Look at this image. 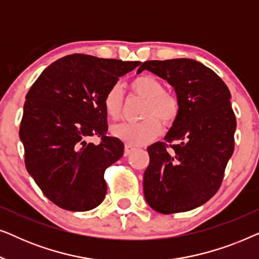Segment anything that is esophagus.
Wrapping results in <instances>:
<instances>
[{
  "label": "esophagus",
  "mask_w": 259,
  "mask_h": 259,
  "mask_svg": "<svg viewBox=\"0 0 259 259\" xmlns=\"http://www.w3.org/2000/svg\"><path fill=\"white\" fill-rule=\"evenodd\" d=\"M134 150V147L131 146V145H126L125 146V155H130Z\"/></svg>",
  "instance_id": "esophagus-1"
}]
</instances>
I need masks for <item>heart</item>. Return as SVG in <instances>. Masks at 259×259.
<instances>
[{"mask_svg":"<svg viewBox=\"0 0 259 259\" xmlns=\"http://www.w3.org/2000/svg\"><path fill=\"white\" fill-rule=\"evenodd\" d=\"M131 90L146 99L140 121L122 122L112 127V133L131 145H140L150 141L161 132L164 125H172L180 113V101L175 93L165 90L164 83L157 76L143 74L131 82ZM123 95L120 84H114L106 92L104 108L109 119L118 120L122 114Z\"/></svg>","mask_w":259,"mask_h":259,"instance_id":"1","label":"heart"}]
</instances>
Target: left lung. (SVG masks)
I'll return each mask as SVG.
<instances>
[{
	"mask_svg": "<svg viewBox=\"0 0 259 259\" xmlns=\"http://www.w3.org/2000/svg\"><path fill=\"white\" fill-rule=\"evenodd\" d=\"M167 80L180 113L165 141L147 147L144 194L159 213L193 210L217 193L235 148L236 115L224 81L191 59L152 60L139 67Z\"/></svg>",
	"mask_w": 259,
	"mask_h": 259,
	"instance_id": "left-lung-1",
	"label": "left lung"
}]
</instances>
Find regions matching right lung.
Masks as SVG:
<instances>
[{
	"label": "right lung",
	"instance_id": "obj_1",
	"mask_svg": "<svg viewBox=\"0 0 259 259\" xmlns=\"http://www.w3.org/2000/svg\"><path fill=\"white\" fill-rule=\"evenodd\" d=\"M139 61L72 54L46 68L26 95L20 138L24 164L42 193L59 207L88 211L107 192L106 168L123 154L107 136L104 97ZM99 136L97 145L88 141Z\"/></svg>",
	"mask_w": 259,
	"mask_h": 259
}]
</instances>
